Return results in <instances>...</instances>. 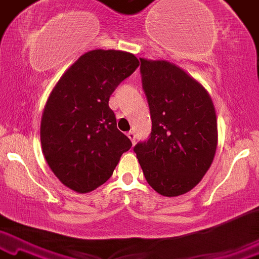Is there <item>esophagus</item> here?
<instances>
[{
  "label": "esophagus",
  "instance_id": "34e87169",
  "mask_svg": "<svg viewBox=\"0 0 259 259\" xmlns=\"http://www.w3.org/2000/svg\"><path fill=\"white\" fill-rule=\"evenodd\" d=\"M127 137H128V138L131 139V142H132L133 144H135V143H136V133H135V131H130V132L127 133Z\"/></svg>",
  "mask_w": 259,
  "mask_h": 259
}]
</instances>
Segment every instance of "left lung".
I'll return each instance as SVG.
<instances>
[{
	"label": "left lung",
	"mask_w": 259,
	"mask_h": 259,
	"mask_svg": "<svg viewBox=\"0 0 259 259\" xmlns=\"http://www.w3.org/2000/svg\"><path fill=\"white\" fill-rule=\"evenodd\" d=\"M140 74L152 130L133 150L156 192L181 196L200 183L215 157V107L204 86L174 63L140 59Z\"/></svg>",
	"instance_id": "8db88e82"
}]
</instances>
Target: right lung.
Returning <instances> with one entry per match:
<instances>
[{
  "label": "right lung",
  "mask_w": 259,
  "mask_h": 259,
  "mask_svg": "<svg viewBox=\"0 0 259 259\" xmlns=\"http://www.w3.org/2000/svg\"><path fill=\"white\" fill-rule=\"evenodd\" d=\"M138 66L131 53L91 50L50 92L40 121L41 150L56 178L75 192L103 185L132 146L117 130L109 97Z\"/></svg>",
  "instance_id": "obj_1"
}]
</instances>
